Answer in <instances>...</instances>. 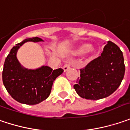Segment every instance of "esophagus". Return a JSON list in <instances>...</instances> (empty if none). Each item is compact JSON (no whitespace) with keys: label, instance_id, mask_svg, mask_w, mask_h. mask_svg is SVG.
I'll list each match as a JSON object with an SVG mask.
<instances>
[{"label":"esophagus","instance_id":"34e87169","mask_svg":"<svg viewBox=\"0 0 130 130\" xmlns=\"http://www.w3.org/2000/svg\"><path fill=\"white\" fill-rule=\"evenodd\" d=\"M71 67H73V65L71 64V63H68V64H65L64 66H63V70H64V72L65 71H67L68 69H70L71 68Z\"/></svg>","mask_w":130,"mask_h":130}]
</instances>
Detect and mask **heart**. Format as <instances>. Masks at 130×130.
I'll return each instance as SVG.
<instances>
[{"label": "heart", "instance_id": "b5f03b06", "mask_svg": "<svg viewBox=\"0 0 130 130\" xmlns=\"http://www.w3.org/2000/svg\"><path fill=\"white\" fill-rule=\"evenodd\" d=\"M94 51V48L93 47H90V44L87 43H82L79 44L74 51V53L76 54H83L86 53L87 52H93Z\"/></svg>", "mask_w": 130, "mask_h": 130}]
</instances>
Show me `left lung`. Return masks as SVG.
<instances>
[{
    "label": "left lung",
    "instance_id": "1",
    "mask_svg": "<svg viewBox=\"0 0 130 130\" xmlns=\"http://www.w3.org/2000/svg\"><path fill=\"white\" fill-rule=\"evenodd\" d=\"M73 86L77 94L87 100L108 97L120 86L125 73L123 53L114 43L108 41L103 52L83 69Z\"/></svg>",
    "mask_w": 130,
    "mask_h": 130
}]
</instances>
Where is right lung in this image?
Here are the masks:
<instances>
[{
	"label": "right lung",
	"instance_id": "1",
	"mask_svg": "<svg viewBox=\"0 0 130 130\" xmlns=\"http://www.w3.org/2000/svg\"><path fill=\"white\" fill-rule=\"evenodd\" d=\"M43 42L35 37L27 38L11 49L5 59L2 77L7 92L20 103L36 105L48 98L53 82L63 73L62 68L52 71L48 66L43 65L36 69H27L20 64L17 57L18 49L26 42Z\"/></svg>",
	"mask_w": 130,
	"mask_h": 130
}]
</instances>
